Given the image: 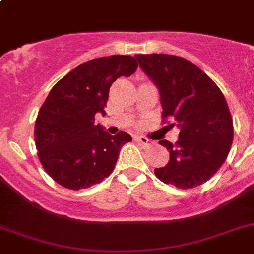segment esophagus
<instances>
[{"label":"esophagus","instance_id":"obj_1","mask_svg":"<svg viewBox=\"0 0 254 254\" xmlns=\"http://www.w3.org/2000/svg\"><path fill=\"white\" fill-rule=\"evenodd\" d=\"M135 141L138 144H140V145H143V147H148V145L152 144V141H150L148 138H145V136H136Z\"/></svg>","mask_w":254,"mask_h":254}]
</instances>
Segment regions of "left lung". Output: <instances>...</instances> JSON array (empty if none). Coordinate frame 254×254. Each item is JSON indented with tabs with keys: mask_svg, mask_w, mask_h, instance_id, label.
I'll list each match as a JSON object with an SVG mask.
<instances>
[{
	"mask_svg": "<svg viewBox=\"0 0 254 254\" xmlns=\"http://www.w3.org/2000/svg\"><path fill=\"white\" fill-rule=\"evenodd\" d=\"M143 72L158 87L162 118L173 119L180 129L172 144L159 140L170 152L166 167L155 176L178 189L200 186L223 166L233 143V119L220 88L197 65L170 54L135 56Z\"/></svg>",
	"mask_w": 254,
	"mask_h": 254,
	"instance_id": "1",
	"label": "left lung"
}]
</instances>
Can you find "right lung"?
I'll list each match as a JSON object with an SVG mask.
<instances>
[{
    "label": "right lung",
    "instance_id": "right-lung-1",
    "mask_svg": "<svg viewBox=\"0 0 254 254\" xmlns=\"http://www.w3.org/2000/svg\"><path fill=\"white\" fill-rule=\"evenodd\" d=\"M138 68L130 56L91 59L56 83L35 122L36 149L45 172L65 189H87L113 172L120 149L131 136L110 135L95 115H105L109 90Z\"/></svg>",
    "mask_w": 254,
    "mask_h": 254
}]
</instances>
